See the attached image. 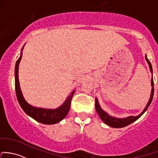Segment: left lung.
<instances>
[{"label": "left lung", "mask_w": 158, "mask_h": 158, "mask_svg": "<svg viewBox=\"0 0 158 158\" xmlns=\"http://www.w3.org/2000/svg\"><path fill=\"white\" fill-rule=\"evenodd\" d=\"M145 59L147 60L148 64L149 67H150V70L152 72V75H153V70H152V64H151L150 61L148 60V57L145 56ZM152 94H151V98L149 99L148 103L147 106L145 107V108L144 109V110L142 111V114L140 115L137 116V117H133V116H130V117H128L127 118H124V119H119V118H115V117H110V116L108 115L106 112H104L102 109L101 108L100 105H99V103L98 101L97 98H95V109L97 113L98 114L99 117H101V119H102L103 122L104 123H106L107 125L110 126L111 127H114V128H122V127H125L131 124L132 123H133L134 121H135L136 119H138L145 112L146 110L148 109V107H149V105L151 104L152 103V99H153V96H154V80H153V77L152 79Z\"/></svg>", "instance_id": "obj_1"}]
</instances>
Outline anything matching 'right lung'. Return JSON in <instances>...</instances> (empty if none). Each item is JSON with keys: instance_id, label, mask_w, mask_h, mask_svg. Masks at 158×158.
<instances>
[{"instance_id": "obj_1", "label": "right lung", "mask_w": 158, "mask_h": 158, "mask_svg": "<svg viewBox=\"0 0 158 158\" xmlns=\"http://www.w3.org/2000/svg\"><path fill=\"white\" fill-rule=\"evenodd\" d=\"M21 57H22V53H21L20 57L16 61V66H15V89H16V98H17L18 102H19L20 107H22V109L26 114H28L29 117L41 123L50 125V124H55L61 121L63 119H64V117L69 112V108H70L71 100H72L75 91L72 92L70 95L67 98V99L64 102V104L57 109H43L32 107L30 104H28L24 99L20 87H19L18 69H19V64Z\"/></svg>"}]
</instances>
